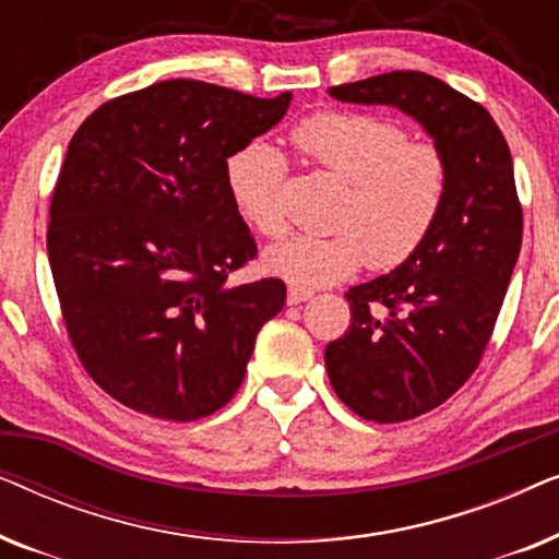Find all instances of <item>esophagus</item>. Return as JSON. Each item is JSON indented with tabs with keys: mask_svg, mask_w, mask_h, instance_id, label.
<instances>
[{
	"mask_svg": "<svg viewBox=\"0 0 559 559\" xmlns=\"http://www.w3.org/2000/svg\"><path fill=\"white\" fill-rule=\"evenodd\" d=\"M310 297H312V293H310V289H305V287H289V289H287V302H289V305L308 302Z\"/></svg>",
	"mask_w": 559,
	"mask_h": 559,
	"instance_id": "1",
	"label": "esophagus"
}]
</instances>
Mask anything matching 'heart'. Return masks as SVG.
I'll return each instance as SVG.
<instances>
[{
    "instance_id": "heart-1",
    "label": "heart",
    "mask_w": 559,
    "mask_h": 559,
    "mask_svg": "<svg viewBox=\"0 0 559 559\" xmlns=\"http://www.w3.org/2000/svg\"><path fill=\"white\" fill-rule=\"evenodd\" d=\"M289 142L305 159L346 182L333 234H293L264 251V270L297 287L346 280L366 259L392 270L415 254L438 224L448 195L445 155L409 142L392 119L361 111H320L297 121ZM285 157L249 142L226 163V188L239 216L264 236L285 228Z\"/></svg>"
}]
</instances>
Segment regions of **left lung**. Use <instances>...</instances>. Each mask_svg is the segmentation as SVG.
Returning <instances> with one entry per match:
<instances>
[{
	"label": "left lung",
	"mask_w": 559,
	"mask_h": 559,
	"mask_svg": "<svg viewBox=\"0 0 559 559\" xmlns=\"http://www.w3.org/2000/svg\"><path fill=\"white\" fill-rule=\"evenodd\" d=\"M346 104L394 106L448 163V195L423 247L396 270L350 287V325L325 346L341 402L373 423L440 407L484 356L522 249L509 144L484 106L445 81L394 71L343 83Z\"/></svg>",
	"instance_id": "8db88e82"
}]
</instances>
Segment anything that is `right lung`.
Here are the masks:
<instances>
[{
    "instance_id": "obj_1",
    "label": "right lung",
    "mask_w": 559,
    "mask_h": 559,
    "mask_svg": "<svg viewBox=\"0 0 559 559\" xmlns=\"http://www.w3.org/2000/svg\"><path fill=\"white\" fill-rule=\"evenodd\" d=\"M293 94L257 98L175 79L119 96L68 144L48 259L91 379L142 415L193 423L236 394L282 280L228 285L257 257L226 159L280 124Z\"/></svg>"
}]
</instances>
